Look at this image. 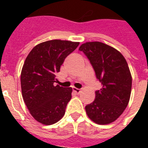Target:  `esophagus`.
I'll list each match as a JSON object with an SVG mask.
<instances>
[{"label": "esophagus", "instance_id": "1", "mask_svg": "<svg viewBox=\"0 0 148 148\" xmlns=\"http://www.w3.org/2000/svg\"><path fill=\"white\" fill-rule=\"evenodd\" d=\"M73 91H74L75 93H77V94H79V93H81L80 89H77V88H75V87H74V88H73Z\"/></svg>", "mask_w": 148, "mask_h": 148}]
</instances>
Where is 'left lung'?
I'll return each instance as SVG.
<instances>
[{"mask_svg":"<svg viewBox=\"0 0 148 148\" xmlns=\"http://www.w3.org/2000/svg\"><path fill=\"white\" fill-rule=\"evenodd\" d=\"M101 83L95 100L86 106L88 116L97 124L115 121L126 109L131 95L132 76L121 53L101 42H88L80 46Z\"/></svg>","mask_w":148,"mask_h":148,"instance_id":"obj_1","label":"left lung"}]
</instances>
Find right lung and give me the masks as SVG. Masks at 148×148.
<instances>
[{
    "instance_id": "add662e5",
    "label": "right lung",
    "mask_w": 148,
    "mask_h": 148,
    "mask_svg": "<svg viewBox=\"0 0 148 148\" xmlns=\"http://www.w3.org/2000/svg\"><path fill=\"white\" fill-rule=\"evenodd\" d=\"M78 45L77 42L49 40L36 46L25 59L21 76L22 96L39 123L53 124L64 116L72 88L54 83L65 58Z\"/></svg>"
}]
</instances>
